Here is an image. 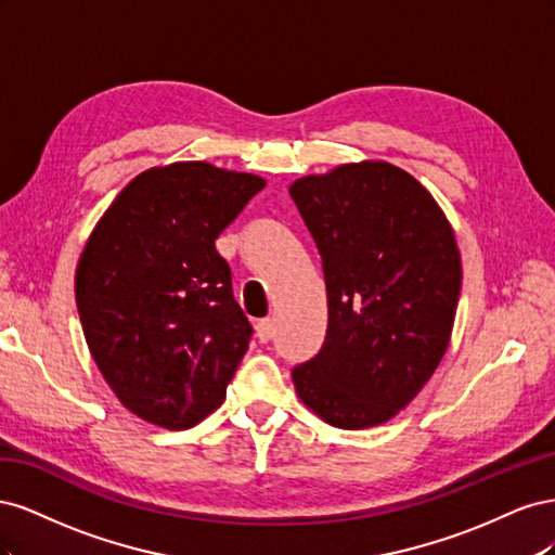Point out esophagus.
Listing matches in <instances>:
<instances>
[{
  "label": "esophagus",
  "instance_id": "34e87169",
  "mask_svg": "<svg viewBox=\"0 0 555 555\" xmlns=\"http://www.w3.org/2000/svg\"><path fill=\"white\" fill-rule=\"evenodd\" d=\"M275 335V324H273V319H259L257 322V338L261 340V343H268Z\"/></svg>",
  "mask_w": 555,
  "mask_h": 555
}]
</instances>
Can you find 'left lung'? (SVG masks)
<instances>
[{
  "label": "left lung",
  "mask_w": 555,
  "mask_h": 555,
  "mask_svg": "<svg viewBox=\"0 0 555 555\" xmlns=\"http://www.w3.org/2000/svg\"><path fill=\"white\" fill-rule=\"evenodd\" d=\"M322 255L328 326L319 354L296 365L300 402L326 424L389 422L424 389L451 340L461 251L433 194L379 159L292 182Z\"/></svg>",
  "instance_id": "obj_1"
}]
</instances>
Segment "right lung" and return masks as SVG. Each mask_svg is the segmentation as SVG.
I'll use <instances>...</instances> for the list:
<instances>
[{"label": "right lung", "mask_w": 555, "mask_h": 555, "mask_svg": "<svg viewBox=\"0 0 555 555\" xmlns=\"http://www.w3.org/2000/svg\"><path fill=\"white\" fill-rule=\"evenodd\" d=\"M266 188L208 162L155 166L115 196L76 266L90 354L122 405L169 430L227 398L251 326L231 292L220 233Z\"/></svg>", "instance_id": "1"}]
</instances>
